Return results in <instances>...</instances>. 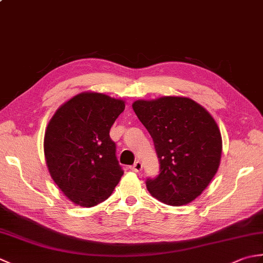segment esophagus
Listing matches in <instances>:
<instances>
[{
  "label": "esophagus",
  "mask_w": 263,
  "mask_h": 263,
  "mask_svg": "<svg viewBox=\"0 0 263 263\" xmlns=\"http://www.w3.org/2000/svg\"><path fill=\"white\" fill-rule=\"evenodd\" d=\"M142 170V164H141V161H136L135 164H133L132 166H131V171H133V172H140Z\"/></svg>",
  "instance_id": "1"
}]
</instances>
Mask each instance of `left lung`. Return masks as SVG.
Returning a JSON list of instances; mask_svg holds the SVG:
<instances>
[{"label": "left lung", "mask_w": 263, "mask_h": 263, "mask_svg": "<svg viewBox=\"0 0 263 263\" xmlns=\"http://www.w3.org/2000/svg\"><path fill=\"white\" fill-rule=\"evenodd\" d=\"M132 108L152 136L159 174L149 193L170 205H184L209 185L220 164L222 141L214 117L187 97L136 100Z\"/></svg>", "instance_id": "obj_1"}]
</instances>
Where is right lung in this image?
<instances>
[{"mask_svg": "<svg viewBox=\"0 0 263 263\" xmlns=\"http://www.w3.org/2000/svg\"><path fill=\"white\" fill-rule=\"evenodd\" d=\"M125 102L107 95L78 93L55 111L44 137L53 181L72 202L90 208L107 199L123 175L109 130Z\"/></svg>", "mask_w": 263, "mask_h": 263, "instance_id": "right-lung-1", "label": "right lung"}]
</instances>
